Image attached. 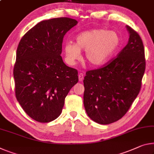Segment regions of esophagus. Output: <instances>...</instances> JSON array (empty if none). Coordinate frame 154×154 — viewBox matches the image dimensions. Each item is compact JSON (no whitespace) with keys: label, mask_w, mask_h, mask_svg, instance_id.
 <instances>
[{"label":"esophagus","mask_w":154,"mask_h":154,"mask_svg":"<svg viewBox=\"0 0 154 154\" xmlns=\"http://www.w3.org/2000/svg\"><path fill=\"white\" fill-rule=\"evenodd\" d=\"M78 77H79V82H82L83 79H84V74H82V73H79V75H78Z\"/></svg>","instance_id":"1"}]
</instances>
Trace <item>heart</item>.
I'll use <instances>...</instances> for the list:
<instances>
[{
  "label": "heart",
  "instance_id": "b5f03b06",
  "mask_svg": "<svg viewBox=\"0 0 154 154\" xmlns=\"http://www.w3.org/2000/svg\"><path fill=\"white\" fill-rule=\"evenodd\" d=\"M120 45V38L113 31L94 29L80 33L76 37V43L71 41L64 45L66 59L70 64H74L82 57V50L85 51V58L90 64L99 66L108 60Z\"/></svg>",
  "mask_w": 154,
  "mask_h": 154
}]
</instances>
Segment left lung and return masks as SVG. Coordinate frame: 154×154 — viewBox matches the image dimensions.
Instances as JSON below:
<instances>
[{"label":"left lung","mask_w":154,"mask_h":154,"mask_svg":"<svg viewBox=\"0 0 154 154\" xmlns=\"http://www.w3.org/2000/svg\"><path fill=\"white\" fill-rule=\"evenodd\" d=\"M130 38L115 59L84 77V104L90 119L108 125L121 119L140 92L145 70V50L138 34L127 25Z\"/></svg>","instance_id":"obj_1"}]
</instances>
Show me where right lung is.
<instances>
[{
	"mask_svg": "<svg viewBox=\"0 0 154 154\" xmlns=\"http://www.w3.org/2000/svg\"><path fill=\"white\" fill-rule=\"evenodd\" d=\"M77 21L57 18L41 21L19 42L14 68L17 101L38 122L48 123L62 113L64 100L78 82V72L61 56L63 38Z\"/></svg>",
	"mask_w": 154,
	"mask_h": 154,
	"instance_id": "1",
	"label": "right lung"
}]
</instances>
